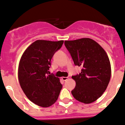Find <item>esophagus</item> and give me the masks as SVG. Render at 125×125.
Masks as SVG:
<instances>
[{"label": "esophagus", "mask_w": 125, "mask_h": 125, "mask_svg": "<svg viewBox=\"0 0 125 125\" xmlns=\"http://www.w3.org/2000/svg\"><path fill=\"white\" fill-rule=\"evenodd\" d=\"M68 77H62V80L63 81H66L67 80H68Z\"/></svg>", "instance_id": "34e87169"}]
</instances>
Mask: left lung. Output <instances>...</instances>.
Here are the masks:
<instances>
[{
  "label": "left lung",
  "mask_w": 125,
  "mask_h": 125,
  "mask_svg": "<svg viewBox=\"0 0 125 125\" xmlns=\"http://www.w3.org/2000/svg\"><path fill=\"white\" fill-rule=\"evenodd\" d=\"M64 44L74 65L82 67L81 73L72 75L76 83L71 91L73 96L85 104L94 102L103 94L110 80L111 67L107 54L90 38L65 41Z\"/></svg>",
  "instance_id": "8db88e82"
}]
</instances>
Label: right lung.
I'll use <instances>...</instances> for the list:
<instances>
[{
    "instance_id": "obj_1",
    "label": "right lung",
    "mask_w": 125,
    "mask_h": 125,
    "mask_svg": "<svg viewBox=\"0 0 125 125\" xmlns=\"http://www.w3.org/2000/svg\"><path fill=\"white\" fill-rule=\"evenodd\" d=\"M63 41L37 40L28 47L21 57L18 78L22 90L35 104L51 106L58 99L62 85L54 74L48 75L51 60L62 47Z\"/></svg>"
}]
</instances>
